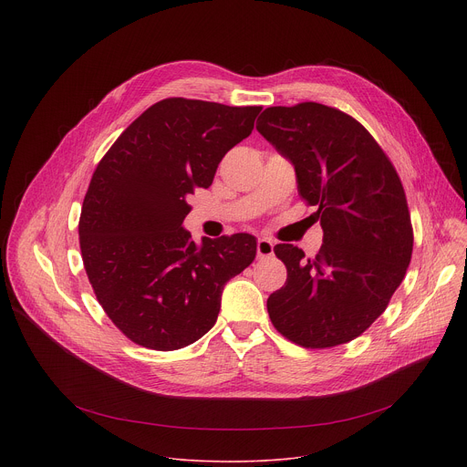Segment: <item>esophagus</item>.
<instances>
[{
    "instance_id": "obj_1",
    "label": "esophagus",
    "mask_w": 467,
    "mask_h": 467,
    "mask_svg": "<svg viewBox=\"0 0 467 467\" xmlns=\"http://www.w3.org/2000/svg\"><path fill=\"white\" fill-rule=\"evenodd\" d=\"M274 254V242L268 238H258L256 242V256L258 258H268Z\"/></svg>"
}]
</instances>
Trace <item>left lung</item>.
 <instances>
[{
	"mask_svg": "<svg viewBox=\"0 0 467 467\" xmlns=\"http://www.w3.org/2000/svg\"><path fill=\"white\" fill-rule=\"evenodd\" d=\"M256 130L290 159L297 192L323 229L314 258L274 247L286 283L268 297L281 335L306 349L348 344L386 310L405 279L414 231L401 179L369 130L314 101L265 109Z\"/></svg>",
	"mask_w": 467,
	"mask_h": 467,
	"instance_id": "8db88e82",
	"label": "left lung"
}]
</instances>
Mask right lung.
<instances>
[{
    "mask_svg": "<svg viewBox=\"0 0 467 467\" xmlns=\"http://www.w3.org/2000/svg\"><path fill=\"white\" fill-rule=\"evenodd\" d=\"M260 110L162 99L96 166L79 218L81 256L96 299L130 342L155 351L193 344L216 323L225 283L254 260L251 234L197 247L181 225L188 195L213 184Z\"/></svg>",
    "mask_w": 467,
    "mask_h": 467,
    "instance_id": "1",
    "label": "right lung"
}]
</instances>
